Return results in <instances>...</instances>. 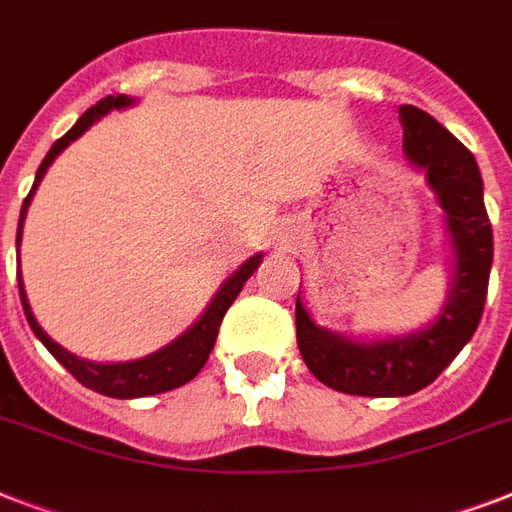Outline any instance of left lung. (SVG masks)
<instances>
[{
  "label": "left lung",
  "instance_id": "obj_1",
  "mask_svg": "<svg viewBox=\"0 0 512 512\" xmlns=\"http://www.w3.org/2000/svg\"><path fill=\"white\" fill-rule=\"evenodd\" d=\"M406 159L425 170L446 215L454 276L446 305L420 332L358 342L313 324L297 295V348L316 380L350 396H412L452 364L484 313L494 239L486 215L484 180L468 148L420 108L401 106Z\"/></svg>",
  "mask_w": 512,
  "mask_h": 512
}]
</instances>
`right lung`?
I'll use <instances>...</instances> for the list:
<instances>
[{
    "mask_svg": "<svg viewBox=\"0 0 512 512\" xmlns=\"http://www.w3.org/2000/svg\"><path fill=\"white\" fill-rule=\"evenodd\" d=\"M124 106H132V100L127 98V95H108V98H103L92 108H87V111L79 116V122H76L74 127L63 135V138L52 143V148L47 151V156H44V162L39 164V170H36L34 188H31V193H28L26 201H23V207H20L18 247H20V233H23V220H26V209L28 204H31V196H34L36 185L42 183L47 167L55 162V156H58L63 148H68V143H74L79 135H84V132L90 130L100 116H106L108 111L124 108ZM260 260H263V255L249 257L247 263L241 265L239 271L233 273L231 279L217 289V295L212 297V303H209L207 311L201 313V319L196 321L188 332H183L177 340H172L170 345H164L162 350H156V353H151V356L135 358V361H122V364H95V361H84V358L68 353L66 348H60L58 342L52 340V337L39 327V321L34 319L31 305H28L26 289H23V276H20L18 271L20 303H23V313H26L28 327L34 329V335L42 340L44 348L50 350L60 364L66 366L68 372L74 374L76 380L82 382L84 388H90L95 390V393H103V396H111V398L156 396V393H167V390L172 388H180V385L191 382L193 377L201 372V366L207 364L209 353H212V348H215L217 332H220L225 311H228V308L233 305V300L239 297L244 281L257 271Z\"/></svg>",
    "mask_w": 512,
    "mask_h": 512,
    "instance_id": "right-lung-1",
    "label": "right lung"
}]
</instances>
